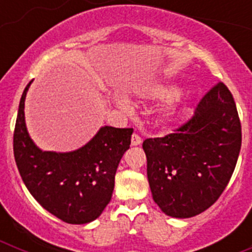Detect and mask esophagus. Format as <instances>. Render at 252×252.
Masks as SVG:
<instances>
[{
    "mask_svg": "<svg viewBox=\"0 0 252 252\" xmlns=\"http://www.w3.org/2000/svg\"><path fill=\"white\" fill-rule=\"evenodd\" d=\"M141 142H142L141 137H140L139 135H137V133H133L132 137H131V145H132V146H137V145H140Z\"/></svg>",
    "mask_w": 252,
    "mask_h": 252,
    "instance_id": "esophagus-1",
    "label": "esophagus"
}]
</instances>
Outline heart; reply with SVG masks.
<instances>
[{
    "mask_svg": "<svg viewBox=\"0 0 252 252\" xmlns=\"http://www.w3.org/2000/svg\"><path fill=\"white\" fill-rule=\"evenodd\" d=\"M179 94V87L177 84L164 83V84H157V86L149 87L146 90L145 95L148 98L153 99V101H170L174 99L177 95ZM122 106L127 108L128 103L127 101L122 99ZM180 113V107L178 103H170L166 107H164L160 112V120L164 124H171V122L177 121Z\"/></svg>",
    "mask_w": 252,
    "mask_h": 252,
    "instance_id": "heart-1",
    "label": "heart"
}]
</instances>
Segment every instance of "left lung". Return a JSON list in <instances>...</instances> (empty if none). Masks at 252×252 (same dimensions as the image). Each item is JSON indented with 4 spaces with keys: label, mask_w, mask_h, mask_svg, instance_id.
I'll return each mask as SVG.
<instances>
[{
    "label": "left lung",
    "mask_w": 252,
    "mask_h": 252,
    "mask_svg": "<svg viewBox=\"0 0 252 252\" xmlns=\"http://www.w3.org/2000/svg\"><path fill=\"white\" fill-rule=\"evenodd\" d=\"M142 149L151 194L162 212L175 218L204 212L230 182L241 149V122L228 88L220 82L177 132L146 139Z\"/></svg>",
    "instance_id": "1"
}]
</instances>
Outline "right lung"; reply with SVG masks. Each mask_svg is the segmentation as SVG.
<instances>
[{
  "label": "right lung",
  "mask_w": 252,
  "mask_h": 252,
  "mask_svg": "<svg viewBox=\"0 0 252 252\" xmlns=\"http://www.w3.org/2000/svg\"><path fill=\"white\" fill-rule=\"evenodd\" d=\"M31 82L20 99L13 132V155L22 182L41 207L59 220L90 223L110 203L116 170L130 148L133 130L102 126L77 150L43 151L30 137L25 122V98Z\"/></svg>",
  "instance_id": "obj_1"
}]
</instances>
